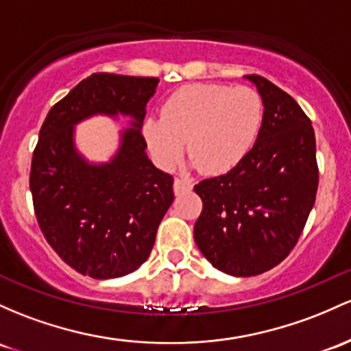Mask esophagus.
<instances>
[{
	"mask_svg": "<svg viewBox=\"0 0 351 351\" xmlns=\"http://www.w3.org/2000/svg\"><path fill=\"white\" fill-rule=\"evenodd\" d=\"M191 188H193V183H191L188 178H176L175 183H173V190H175L176 195L186 193V191H190Z\"/></svg>",
	"mask_w": 351,
	"mask_h": 351,
	"instance_id": "esophagus-1",
	"label": "esophagus"
}]
</instances>
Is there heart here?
Listing matches in <instances>:
<instances>
[{
	"mask_svg": "<svg viewBox=\"0 0 351 351\" xmlns=\"http://www.w3.org/2000/svg\"><path fill=\"white\" fill-rule=\"evenodd\" d=\"M263 118V98L253 88L198 83L169 95L160 118H146L141 132L158 167H175L188 141V155L196 167L219 175L248 156Z\"/></svg>",
	"mask_w": 351,
	"mask_h": 351,
	"instance_id": "1",
	"label": "heart"
}]
</instances>
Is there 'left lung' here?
I'll return each instance as SVG.
<instances>
[{"mask_svg":"<svg viewBox=\"0 0 351 351\" xmlns=\"http://www.w3.org/2000/svg\"><path fill=\"white\" fill-rule=\"evenodd\" d=\"M245 78L263 98L260 136L240 165L195 184L203 202L195 243L215 268L233 276L260 275L290 255L318 188L310 118L267 78Z\"/></svg>","mask_w":351,"mask_h":351,"instance_id":"obj_1","label":"left lung"}]
</instances>
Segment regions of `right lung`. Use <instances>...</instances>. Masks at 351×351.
Wrapping results in <instances>:
<instances>
[{
    "label": "right lung",
    "mask_w": 351,
    "mask_h": 351,
    "mask_svg": "<svg viewBox=\"0 0 351 351\" xmlns=\"http://www.w3.org/2000/svg\"><path fill=\"white\" fill-rule=\"evenodd\" d=\"M158 78L93 73L49 110L33 152L29 188L49 246L82 275L108 280L148 260L173 198V176L146 155L141 126ZM95 114L132 118L119 152L88 164L74 126Z\"/></svg>",
    "instance_id": "right-lung-1"
}]
</instances>
